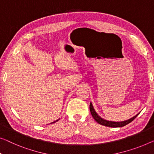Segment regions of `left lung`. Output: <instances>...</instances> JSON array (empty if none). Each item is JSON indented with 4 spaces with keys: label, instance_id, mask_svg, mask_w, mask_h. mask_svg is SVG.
<instances>
[{
    "label": "left lung",
    "instance_id": "1",
    "mask_svg": "<svg viewBox=\"0 0 154 154\" xmlns=\"http://www.w3.org/2000/svg\"><path fill=\"white\" fill-rule=\"evenodd\" d=\"M90 111H91V113L93 116V118L98 124H100L101 125L103 126H106V127H124V126L128 125L130 122L134 120L136 117L138 116V114H137L136 116H135L134 117H133L129 120H126V121H123V122H111V121H107L105 120L104 119L101 118L100 117L98 116V115L96 113V112L95 111V110L93 109V106L92 104L91 103L90 104Z\"/></svg>",
    "mask_w": 154,
    "mask_h": 154
}]
</instances>
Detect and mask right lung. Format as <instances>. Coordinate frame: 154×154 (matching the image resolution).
Instances as JSON below:
<instances>
[{
    "label": "right lung",
    "instance_id": "obj_1",
    "mask_svg": "<svg viewBox=\"0 0 154 154\" xmlns=\"http://www.w3.org/2000/svg\"><path fill=\"white\" fill-rule=\"evenodd\" d=\"M57 121H58V120H57ZM55 122H52V123H54Z\"/></svg>",
    "mask_w": 154,
    "mask_h": 154
}]
</instances>
